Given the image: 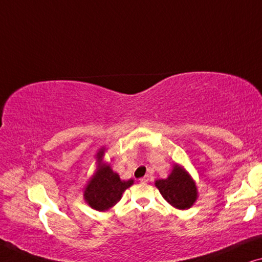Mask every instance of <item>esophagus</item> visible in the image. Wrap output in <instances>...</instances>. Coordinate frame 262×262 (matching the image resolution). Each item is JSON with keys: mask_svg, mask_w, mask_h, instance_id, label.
Listing matches in <instances>:
<instances>
[{"mask_svg": "<svg viewBox=\"0 0 262 262\" xmlns=\"http://www.w3.org/2000/svg\"><path fill=\"white\" fill-rule=\"evenodd\" d=\"M148 182H149V176H145V177H142V178H140V183L146 184Z\"/></svg>", "mask_w": 262, "mask_h": 262, "instance_id": "34e87169", "label": "esophagus"}]
</instances>
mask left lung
<instances>
[{
	"label": "left lung",
	"mask_w": 262,
	"mask_h": 262,
	"mask_svg": "<svg viewBox=\"0 0 262 262\" xmlns=\"http://www.w3.org/2000/svg\"><path fill=\"white\" fill-rule=\"evenodd\" d=\"M161 196L177 209H189L197 200V189L194 182L185 169L176 165L167 179L156 182Z\"/></svg>",
	"instance_id": "8db88e82"
}]
</instances>
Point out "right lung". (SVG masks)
<instances>
[{"instance_id": "obj_1", "label": "right lung", "mask_w": 262, "mask_h": 262, "mask_svg": "<svg viewBox=\"0 0 262 262\" xmlns=\"http://www.w3.org/2000/svg\"><path fill=\"white\" fill-rule=\"evenodd\" d=\"M97 157L101 166L94 178L88 183L84 191V198L93 209L104 211L121 200L124 190L132 185L133 180H121L119 174L114 172L110 166L102 165L103 149L97 153Z\"/></svg>"}]
</instances>
